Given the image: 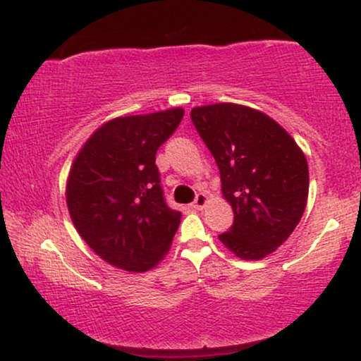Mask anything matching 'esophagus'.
<instances>
[{
  "mask_svg": "<svg viewBox=\"0 0 361 361\" xmlns=\"http://www.w3.org/2000/svg\"><path fill=\"white\" fill-rule=\"evenodd\" d=\"M207 202H209V197H207L205 193H198L197 197H195V202H193V207L195 209H204V207L207 205Z\"/></svg>",
  "mask_w": 361,
  "mask_h": 361,
  "instance_id": "obj_1",
  "label": "esophagus"
}]
</instances>
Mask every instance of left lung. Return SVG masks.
<instances>
[{
    "label": "left lung",
    "mask_w": 361,
    "mask_h": 361,
    "mask_svg": "<svg viewBox=\"0 0 361 361\" xmlns=\"http://www.w3.org/2000/svg\"><path fill=\"white\" fill-rule=\"evenodd\" d=\"M212 152L234 222L219 235L243 259H261L300 222L309 195L304 152L275 120L235 103L197 106L190 114Z\"/></svg>",
    "instance_id": "8db88e82"
}]
</instances>
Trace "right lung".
<instances>
[{
    "mask_svg": "<svg viewBox=\"0 0 361 361\" xmlns=\"http://www.w3.org/2000/svg\"><path fill=\"white\" fill-rule=\"evenodd\" d=\"M183 110L118 117L78 152L66 188L69 215L85 243L127 271L154 268L171 247L181 212L164 200L156 152Z\"/></svg>",
    "mask_w": 361,
    "mask_h": 361,
    "instance_id": "1",
    "label": "right lung"
}]
</instances>
